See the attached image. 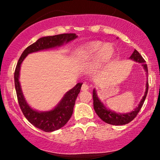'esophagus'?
I'll use <instances>...</instances> for the list:
<instances>
[{
    "mask_svg": "<svg viewBox=\"0 0 160 160\" xmlns=\"http://www.w3.org/2000/svg\"><path fill=\"white\" fill-rule=\"evenodd\" d=\"M89 89V86L87 85L86 83H82V86H81V90L82 91H86Z\"/></svg>",
    "mask_w": 160,
    "mask_h": 160,
    "instance_id": "1",
    "label": "esophagus"
}]
</instances>
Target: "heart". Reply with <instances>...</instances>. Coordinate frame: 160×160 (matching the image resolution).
Masks as SVG:
<instances>
[{
    "label": "heart",
    "mask_w": 160,
    "mask_h": 160,
    "mask_svg": "<svg viewBox=\"0 0 160 160\" xmlns=\"http://www.w3.org/2000/svg\"><path fill=\"white\" fill-rule=\"evenodd\" d=\"M114 55V48L111 43H103L100 40L89 41L80 45L75 51L78 61H86L96 56V64L104 65L111 59Z\"/></svg>",
    "instance_id": "b5f03b06"
}]
</instances>
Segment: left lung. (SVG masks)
Listing matches in <instances>:
<instances>
[{
  "instance_id": "left-lung-1",
  "label": "left lung",
  "mask_w": 160,
  "mask_h": 160,
  "mask_svg": "<svg viewBox=\"0 0 160 160\" xmlns=\"http://www.w3.org/2000/svg\"><path fill=\"white\" fill-rule=\"evenodd\" d=\"M131 60H133L135 62L141 64V65L144 68V71L146 72V75L148 74V66L147 64L145 63V61L142 56H141L136 49L134 50V52L132 56L129 57ZM146 89H145V92L143 98L139 102L138 105L137 106L133 111L128 113H117V112L112 111V110L109 109L106 107L103 104V102L100 100L98 98V94H97L96 89H94L92 92V97H93V106H94V110L97 115L102 119L104 122H107L108 124L114 125V126H120V125H125L127 124L128 122H131L132 120L136 117L138 112L140 111L141 107H142L144 102L146 98L147 94H148V79L146 80Z\"/></svg>"
}]
</instances>
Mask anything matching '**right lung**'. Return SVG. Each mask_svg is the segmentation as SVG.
I'll return each mask as SVG.
<instances>
[{
	"mask_svg": "<svg viewBox=\"0 0 160 160\" xmlns=\"http://www.w3.org/2000/svg\"><path fill=\"white\" fill-rule=\"evenodd\" d=\"M76 38H78V35H76V34H62L40 38L24 50L16 65L14 74V80L20 108L23 114L31 123L34 125L35 127L47 132L59 129L63 127L70 120L74 111L75 101L81 89L82 83L79 82L74 88L68 91L59 102L51 110L45 111H38L29 105L23 95L19 82L21 65L28 55L31 53L57 48L69 43Z\"/></svg>",
	"mask_w": 160,
	"mask_h": 160,
	"instance_id": "add662e5",
	"label": "right lung"
}]
</instances>
